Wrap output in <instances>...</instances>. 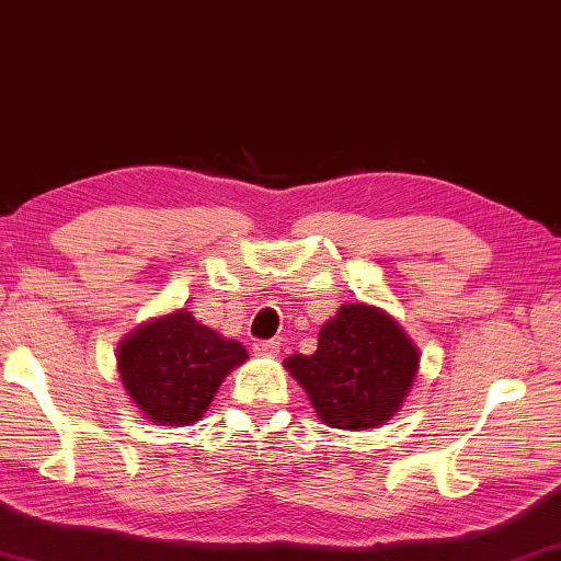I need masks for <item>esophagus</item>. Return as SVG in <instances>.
<instances>
[{
  "label": "esophagus",
  "mask_w": 561,
  "mask_h": 561,
  "mask_svg": "<svg viewBox=\"0 0 561 561\" xmlns=\"http://www.w3.org/2000/svg\"><path fill=\"white\" fill-rule=\"evenodd\" d=\"M252 353H254V355H262V358H274V355L279 353V343L274 341V339L254 341V343H252Z\"/></svg>",
  "instance_id": "esophagus-1"
}]
</instances>
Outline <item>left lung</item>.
I'll return each mask as SVG.
<instances>
[{
  "mask_svg": "<svg viewBox=\"0 0 561 561\" xmlns=\"http://www.w3.org/2000/svg\"><path fill=\"white\" fill-rule=\"evenodd\" d=\"M287 370L333 430H370L390 420L414 382L420 353L390 316L345 304L319 333L311 355H291Z\"/></svg>",
  "mask_w": 561,
  "mask_h": 561,
  "instance_id": "8db88e82",
  "label": "left lung"
}]
</instances>
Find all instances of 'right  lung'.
Segmentation results:
<instances>
[{
  "label": "right lung",
  "mask_w": 561,
  "mask_h": 561,
  "mask_svg": "<svg viewBox=\"0 0 561 561\" xmlns=\"http://www.w3.org/2000/svg\"><path fill=\"white\" fill-rule=\"evenodd\" d=\"M245 358V345L181 309L122 341L117 363L122 385L147 420L179 426L198 422L222 378Z\"/></svg>",
  "instance_id": "obj_1"
}]
</instances>
